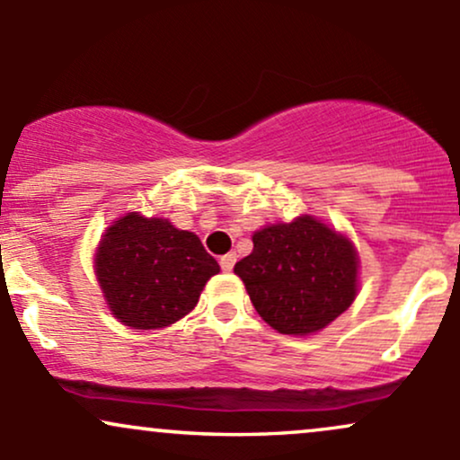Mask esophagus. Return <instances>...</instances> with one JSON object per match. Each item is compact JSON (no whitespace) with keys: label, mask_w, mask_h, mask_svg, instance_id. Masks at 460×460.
<instances>
[{"label":"esophagus","mask_w":460,"mask_h":460,"mask_svg":"<svg viewBox=\"0 0 460 460\" xmlns=\"http://www.w3.org/2000/svg\"><path fill=\"white\" fill-rule=\"evenodd\" d=\"M235 260H237L235 252H226V255L220 257V268H223L225 272H231L235 266Z\"/></svg>","instance_id":"obj_1"}]
</instances>
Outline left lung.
Segmentation results:
<instances>
[{
	"mask_svg": "<svg viewBox=\"0 0 460 460\" xmlns=\"http://www.w3.org/2000/svg\"><path fill=\"white\" fill-rule=\"evenodd\" d=\"M234 272L274 331L311 335L355 300L358 255L346 235L305 214L255 231L252 252L235 263Z\"/></svg>",
	"mask_w": 460,
	"mask_h": 460,
	"instance_id": "left-lung-1",
	"label": "left lung"
}]
</instances>
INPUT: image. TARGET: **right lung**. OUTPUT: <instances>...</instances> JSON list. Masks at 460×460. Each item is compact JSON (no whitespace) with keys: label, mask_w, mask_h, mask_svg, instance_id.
Masks as SVG:
<instances>
[{"label":"right lung","mask_w":460,"mask_h":460,"mask_svg":"<svg viewBox=\"0 0 460 460\" xmlns=\"http://www.w3.org/2000/svg\"><path fill=\"white\" fill-rule=\"evenodd\" d=\"M94 272L114 318L151 331L175 324L197 307L220 266L190 231L129 212L105 229Z\"/></svg>","instance_id":"1"}]
</instances>
